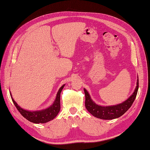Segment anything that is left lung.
<instances>
[{"label":"left lung","mask_w":150,"mask_h":150,"mask_svg":"<svg viewBox=\"0 0 150 150\" xmlns=\"http://www.w3.org/2000/svg\"><path fill=\"white\" fill-rule=\"evenodd\" d=\"M138 88L139 79L137 80V86L132 96L121 104L109 105V106H101V105L96 104L91 98L87 90L84 88V92L85 94V107L90 114L98 118L112 120L119 118L127 112L132 105L136 97Z\"/></svg>","instance_id":"8db88e82"}]
</instances>
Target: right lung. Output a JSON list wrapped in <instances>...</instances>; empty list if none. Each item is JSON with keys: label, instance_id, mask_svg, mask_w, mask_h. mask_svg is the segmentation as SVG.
Listing matches in <instances>:
<instances>
[{"label": "right lung", "instance_id": "1", "mask_svg": "<svg viewBox=\"0 0 150 150\" xmlns=\"http://www.w3.org/2000/svg\"><path fill=\"white\" fill-rule=\"evenodd\" d=\"M64 86L65 85L62 86L59 90L58 91L56 98L53 104L49 108L40 111H30L22 109L14 101L12 97L11 93H10V94L14 105L25 118L34 123H45L53 120L59 112L60 109V93Z\"/></svg>", "mask_w": 150, "mask_h": 150}]
</instances>
